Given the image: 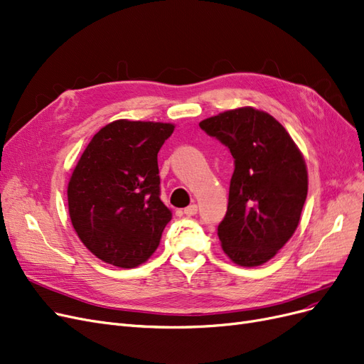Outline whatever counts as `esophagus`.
I'll use <instances>...</instances> for the list:
<instances>
[{"label": "esophagus", "mask_w": 364, "mask_h": 364, "mask_svg": "<svg viewBox=\"0 0 364 364\" xmlns=\"http://www.w3.org/2000/svg\"><path fill=\"white\" fill-rule=\"evenodd\" d=\"M196 213H198V205H196V204H192V205L184 208V214H186V216H195Z\"/></svg>", "instance_id": "1"}]
</instances>
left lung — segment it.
Here are the masks:
<instances>
[{
	"label": "left lung",
	"mask_w": 364,
	"mask_h": 364,
	"mask_svg": "<svg viewBox=\"0 0 364 364\" xmlns=\"http://www.w3.org/2000/svg\"><path fill=\"white\" fill-rule=\"evenodd\" d=\"M234 157L225 219V255L241 267L270 261L294 235L307 196V168L297 144L268 112L243 106L199 123Z\"/></svg>",
	"instance_id": "1"
}]
</instances>
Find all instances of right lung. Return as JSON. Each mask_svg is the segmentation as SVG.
<instances>
[{"mask_svg":"<svg viewBox=\"0 0 364 364\" xmlns=\"http://www.w3.org/2000/svg\"><path fill=\"white\" fill-rule=\"evenodd\" d=\"M175 126L117 119L102 127L70 175L69 216L99 259L134 268L156 252L172 211L160 199L157 153Z\"/></svg>","mask_w":364,"mask_h":364,"instance_id":"1","label":"right lung"}]
</instances>
